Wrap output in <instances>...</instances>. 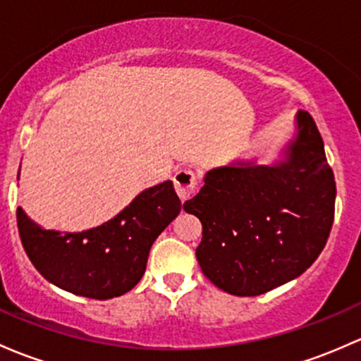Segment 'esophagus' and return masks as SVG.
Masks as SVG:
<instances>
[{
    "mask_svg": "<svg viewBox=\"0 0 361 361\" xmlns=\"http://www.w3.org/2000/svg\"><path fill=\"white\" fill-rule=\"evenodd\" d=\"M174 190H176L178 197L181 200H187L188 197H192L195 193L197 188V176L195 173L190 169H180L174 173Z\"/></svg>",
    "mask_w": 361,
    "mask_h": 361,
    "instance_id": "1",
    "label": "esophagus"
}]
</instances>
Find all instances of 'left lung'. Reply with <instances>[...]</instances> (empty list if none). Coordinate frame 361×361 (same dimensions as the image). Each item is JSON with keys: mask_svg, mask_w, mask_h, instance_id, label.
<instances>
[{"mask_svg": "<svg viewBox=\"0 0 361 361\" xmlns=\"http://www.w3.org/2000/svg\"><path fill=\"white\" fill-rule=\"evenodd\" d=\"M295 138L273 166L249 161L207 171L183 204L202 223L195 249L202 273L233 295H259L314 263L334 223L336 180L308 112L295 114Z\"/></svg>", "mask_w": 361, "mask_h": 361, "instance_id": "obj_1", "label": "left lung"}]
</instances>
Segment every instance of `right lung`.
I'll return each mask as SVG.
<instances>
[{
    "mask_svg": "<svg viewBox=\"0 0 361 361\" xmlns=\"http://www.w3.org/2000/svg\"><path fill=\"white\" fill-rule=\"evenodd\" d=\"M173 181L147 188L97 228L44 230L17 207L22 245L37 271L60 289L82 298L112 299L131 290L147 268L155 238L180 214Z\"/></svg>",
    "mask_w": 361,
    "mask_h": 361,
    "instance_id": "add662e5",
    "label": "right lung"
}]
</instances>
